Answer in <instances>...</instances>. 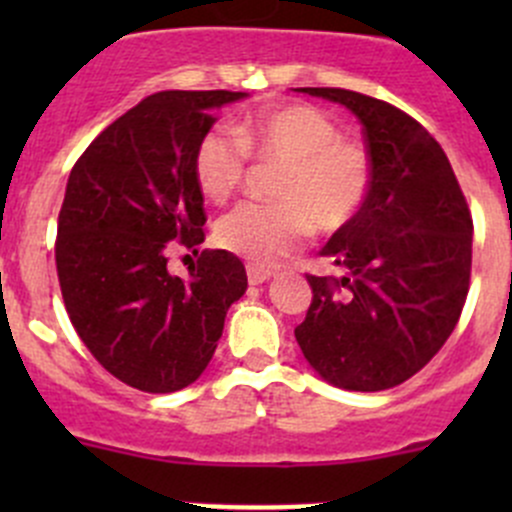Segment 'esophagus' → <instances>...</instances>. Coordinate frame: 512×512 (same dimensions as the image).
Segmentation results:
<instances>
[{"label": "esophagus", "instance_id": "obj_1", "mask_svg": "<svg viewBox=\"0 0 512 512\" xmlns=\"http://www.w3.org/2000/svg\"><path fill=\"white\" fill-rule=\"evenodd\" d=\"M270 277H272V272L265 270V267L247 265V282H250V285H262V282H267Z\"/></svg>", "mask_w": 512, "mask_h": 512}]
</instances>
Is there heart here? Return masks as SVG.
<instances>
[{
  "label": "heart",
  "mask_w": 512,
  "mask_h": 512,
  "mask_svg": "<svg viewBox=\"0 0 512 512\" xmlns=\"http://www.w3.org/2000/svg\"><path fill=\"white\" fill-rule=\"evenodd\" d=\"M250 156L282 163L275 203H242L215 225V242L250 265L272 267L307 242L344 230L366 205L374 158L359 138L344 136L329 113L287 103L242 118L235 133L210 128L193 153V175L205 198L223 203L245 180Z\"/></svg>",
  "instance_id": "obj_1"
}]
</instances>
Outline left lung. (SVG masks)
Masks as SVG:
<instances>
[{
	"label": "left lung",
	"mask_w": 512,
	"mask_h": 512,
	"mask_svg": "<svg viewBox=\"0 0 512 512\" xmlns=\"http://www.w3.org/2000/svg\"><path fill=\"white\" fill-rule=\"evenodd\" d=\"M356 113L374 183L354 223L322 255L347 277L307 275L312 304L294 329L324 381L384 391L446 344L471 285L473 218L436 138L401 108L349 89H299Z\"/></svg>",
	"instance_id": "8db88e82"
}]
</instances>
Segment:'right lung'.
<instances>
[{"mask_svg": "<svg viewBox=\"0 0 512 512\" xmlns=\"http://www.w3.org/2000/svg\"><path fill=\"white\" fill-rule=\"evenodd\" d=\"M242 91H160L103 128L71 168L56 232L61 297L81 342L108 374L148 394L193 384L245 294V265L203 250L191 282L167 272L180 244L205 240L193 175L213 111Z\"/></svg>", "mask_w": 512, "mask_h": 512, "instance_id": "add662e5", "label": "right lung"}]
</instances>
